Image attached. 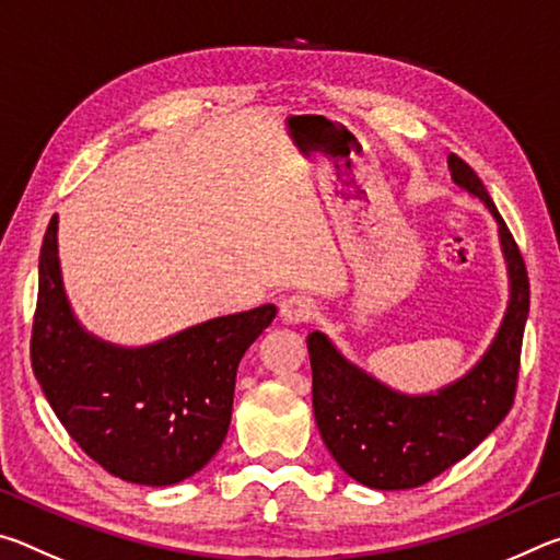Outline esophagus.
<instances>
[{
  "instance_id": "34e87169",
  "label": "esophagus",
  "mask_w": 560,
  "mask_h": 560,
  "mask_svg": "<svg viewBox=\"0 0 560 560\" xmlns=\"http://www.w3.org/2000/svg\"><path fill=\"white\" fill-rule=\"evenodd\" d=\"M279 314H281L283 324H291V326L306 324V320H311L316 314V303L311 296H303V293H293V296H287L281 301Z\"/></svg>"
}]
</instances>
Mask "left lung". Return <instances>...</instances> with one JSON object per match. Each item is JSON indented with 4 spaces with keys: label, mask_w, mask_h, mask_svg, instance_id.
Wrapping results in <instances>:
<instances>
[{
    "label": "left lung",
    "mask_w": 560,
    "mask_h": 560,
    "mask_svg": "<svg viewBox=\"0 0 560 560\" xmlns=\"http://www.w3.org/2000/svg\"><path fill=\"white\" fill-rule=\"evenodd\" d=\"M447 163L454 183L494 214L509 269V308L485 358L438 393L402 395L348 363L318 330L306 338L320 438L340 469L371 489L428 485L467 457L514 405L530 296L526 264L477 173L457 155Z\"/></svg>",
    "instance_id": "left-lung-1"
}]
</instances>
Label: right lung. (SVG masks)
I'll return each mask as SVG.
<instances>
[{
	"instance_id": "right-lung-1",
	"label": "right lung",
	"mask_w": 560,
	"mask_h": 560,
	"mask_svg": "<svg viewBox=\"0 0 560 560\" xmlns=\"http://www.w3.org/2000/svg\"><path fill=\"white\" fill-rule=\"evenodd\" d=\"M59 220L39 257L32 368L71 440L113 477L167 487L200 471L232 420L236 365L277 306L205 320L160 343L120 348L86 334L66 299Z\"/></svg>"
}]
</instances>
